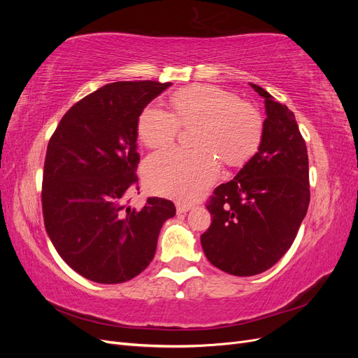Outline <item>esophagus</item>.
Segmentation results:
<instances>
[{
    "instance_id": "obj_1",
    "label": "esophagus",
    "mask_w": 358,
    "mask_h": 358,
    "mask_svg": "<svg viewBox=\"0 0 358 358\" xmlns=\"http://www.w3.org/2000/svg\"><path fill=\"white\" fill-rule=\"evenodd\" d=\"M191 209H192L191 204H185V203H178V204H176L178 213H185V212H188V210H191Z\"/></svg>"
}]
</instances>
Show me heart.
I'll return each mask as SVG.
<instances>
[{"instance_id":"b5f03b06","label":"heart","mask_w":358,"mask_h":358,"mask_svg":"<svg viewBox=\"0 0 358 358\" xmlns=\"http://www.w3.org/2000/svg\"><path fill=\"white\" fill-rule=\"evenodd\" d=\"M171 113L148 106L138 116V138L149 149L175 143L179 128H194L188 152L167 150L150 157L143 169L146 187L159 196L191 203L220 176V161L242 166L262 145L263 116L251 103L212 85L180 90L171 96Z\"/></svg>"}]
</instances>
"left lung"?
I'll return each instance as SVG.
<instances>
[{
  "label": "left lung",
  "instance_id": "obj_1",
  "mask_svg": "<svg viewBox=\"0 0 358 358\" xmlns=\"http://www.w3.org/2000/svg\"><path fill=\"white\" fill-rule=\"evenodd\" d=\"M266 104L258 152L208 203L212 224L201 234L209 262L234 276H254L276 264L294 242L310 200L305 138L285 104L251 83Z\"/></svg>",
  "mask_w": 358,
  "mask_h": 358
}]
</instances>
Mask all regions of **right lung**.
<instances>
[{"mask_svg": "<svg viewBox=\"0 0 358 358\" xmlns=\"http://www.w3.org/2000/svg\"><path fill=\"white\" fill-rule=\"evenodd\" d=\"M171 83L115 82L86 95L52 134L41 185L46 231L74 272L99 284L133 279L152 262L162 224L176 215L170 200L149 197L131 209L137 122Z\"/></svg>", "mask_w": 358, "mask_h": 358, "instance_id": "right-lung-1", "label": "right lung"}]
</instances>
